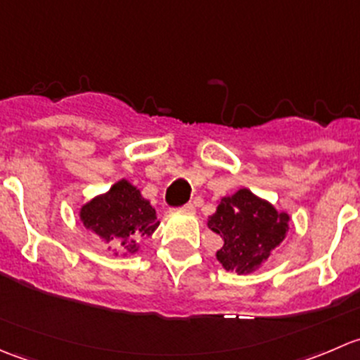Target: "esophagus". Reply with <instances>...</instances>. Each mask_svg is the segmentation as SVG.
I'll return each mask as SVG.
<instances>
[{
  "mask_svg": "<svg viewBox=\"0 0 360 360\" xmlns=\"http://www.w3.org/2000/svg\"><path fill=\"white\" fill-rule=\"evenodd\" d=\"M181 212H186V214H193L195 212V205L193 203H186V205L181 207Z\"/></svg>",
  "mask_w": 360,
  "mask_h": 360,
  "instance_id": "34e87169",
  "label": "esophagus"
}]
</instances>
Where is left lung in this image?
Wrapping results in <instances>:
<instances>
[{
    "label": "left lung",
    "mask_w": 360,
    "mask_h": 360,
    "mask_svg": "<svg viewBox=\"0 0 360 360\" xmlns=\"http://www.w3.org/2000/svg\"><path fill=\"white\" fill-rule=\"evenodd\" d=\"M289 221L288 212L277 210L248 188L223 197L207 219V226L223 238L216 259L226 271L254 274L288 237Z\"/></svg>",
    "instance_id": "1"
}]
</instances>
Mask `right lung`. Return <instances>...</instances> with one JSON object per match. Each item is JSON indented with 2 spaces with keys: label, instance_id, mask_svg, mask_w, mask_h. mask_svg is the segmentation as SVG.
Masks as SVG:
<instances>
[{
  "label": "right lung",
  "instance_id": "obj_1",
  "mask_svg": "<svg viewBox=\"0 0 360 360\" xmlns=\"http://www.w3.org/2000/svg\"><path fill=\"white\" fill-rule=\"evenodd\" d=\"M79 221L101 238L112 256L139 252L143 238L157 230L160 221L150 200L130 181L120 179L106 191L79 207Z\"/></svg>",
  "mask_w": 360,
  "mask_h": 360
}]
</instances>
